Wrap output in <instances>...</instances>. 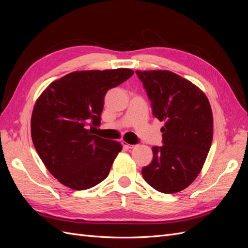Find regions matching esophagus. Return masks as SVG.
I'll return each mask as SVG.
<instances>
[{"instance_id": "1", "label": "esophagus", "mask_w": 248, "mask_h": 248, "mask_svg": "<svg viewBox=\"0 0 248 248\" xmlns=\"http://www.w3.org/2000/svg\"><path fill=\"white\" fill-rule=\"evenodd\" d=\"M122 145H123V147L125 148V149H131V148H133V145H130V144H127L126 141H122Z\"/></svg>"}]
</instances>
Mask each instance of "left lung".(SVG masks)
Returning a JSON list of instances; mask_svg holds the SVG:
<instances>
[{
  "label": "left lung",
  "mask_w": 248,
  "mask_h": 248,
  "mask_svg": "<svg viewBox=\"0 0 248 248\" xmlns=\"http://www.w3.org/2000/svg\"><path fill=\"white\" fill-rule=\"evenodd\" d=\"M136 73L151 101L152 115L166 123L163 145L152 148L153 159L141 169V175L157 191H181L198 177L211 147V107L197 86L174 72Z\"/></svg>",
  "instance_id": "8db88e82"
}]
</instances>
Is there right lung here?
<instances>
[{
	"instance_id": "right-lung-1",
	"label": "right lung",
	"mask_w": 248,
	"mask_h": 248,
	"mask_svg": "<svg viewBox=\"0 0 248 248\" xmlns=\"http://www.w3.org/2000/svg\"><path fill=\"white\" fill-rule=\"evenodd\" d=\"M132 74L126 68L72 72L51 82L36 101L33 144L44 166L65 186L85 190L108 177L122 145L92 129L100 126L107 92Z\"/></svg>"
}]
</instances>
